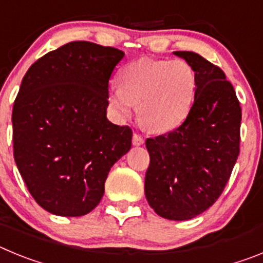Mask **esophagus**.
<instances>
[{
    "label": "esophagus",
    "instance_id": "1",
    "mask_svg": "<svg viewBox=\"0 0 263 263\" xmlns=\"http://www.w3.org/2000/svg\"><path fill=\"white\" fill-rule=\"evenodd\" d=\"M143 143H145V139L139 136V134L134 133L133 134V145L134 146H141V145H143Z\"/></svg>",
    "mask_w": 263,
    "mask_h": 263
}]
</instances>
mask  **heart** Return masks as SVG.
<instances>
[{
	"instance_id": "heart-1",
	"label": "heart",
	"mask_w": 263,
	"mask_h": 263,
	"mask_svg": "<svg viewBox=\"0 0 263 263\" xmlns=\"http://www.w3.org/2000/svg\"><path fill=\"white\" fill-rule=\"evenodd\" d=\"M120 84L109 88V104L120 120L138 105V118L147 129L164 133L184 122L194 105L197 78L183 59L141 58L121 69Z\"/></svg>"
}]
</instances>
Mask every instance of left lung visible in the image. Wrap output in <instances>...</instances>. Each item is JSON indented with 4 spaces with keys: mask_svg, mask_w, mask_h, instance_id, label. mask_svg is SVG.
Returning <instances> with one entry per match:
<instances>
[{
    "mask_svg": "<svg viewBox=\"0 0 263 263\" xmlns=\"http://www.w3.org/2000/svg\"><path fill=\"white\" fill-rule=\"evenodd\" d=\"M174 53L194 67L196 96L180 126L146 139L145 195L160 217L183 221L208 210L224 191L240 154L241 106L217 66L191 51Z\"/></svg>",
    "mask_w": 263,
    "mask_h": 263,
    "instance_id": "obj_1",
    "label": "left lung"
}]
</instances>
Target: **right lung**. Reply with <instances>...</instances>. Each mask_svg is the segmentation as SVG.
I'll use <instances>...</instances> for the list:
<instances>
[{"mask_svg": "<svg viewBox=\"0 0 263 263\" xmlns=\"http://www.w3.org/2000/svg\"><path fill=\"white\" fill-rule=\"evenodd\" d=\"M125 53L71 42L26 72L14 101V160L36 203L78 217L100 203L111 166L132 147V129L106 118L109 79Z\"/></svg>", "mask_w": 263, "mask_h": 263, "instance_id": "add662e5", "label": "right lung"}]
</instances>
